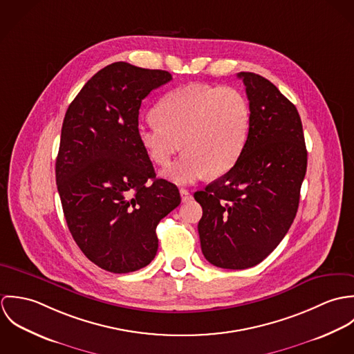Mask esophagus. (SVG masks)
Here are the masks:
<instances>
[{"label": "esophagus", "instance_id": "esophagus-1", "mask_svg": "<svg viewBox=\"0 0 354 354\" xmlns=\"http://www.w3.org/2000/svg\"><path fill=\"white\" fill-rule=\"evenodd\" d=\"M180 195H181L183 202H189L192 199V195L187 189H180Z\"/></svg>", "mask_w": 354, "mask_h": 354}]
</instances>
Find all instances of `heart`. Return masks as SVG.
Listing matches in <instances>:
<instances>
[{"label": "heart", "instance_id": "b5f03b06", "mask_svg": "<svg viewBox=\"0 0 354 354\" xmlns=\"http://www.w3.org/2000/svg\"><path fill=\"white\" fill-rule=\"evenodd\" d=\"M155 120L138 127V138L153 163L169 166L184 147L183 156L166 176L191 184L207 173H227L245 149L251 109L234 87L191 83L167 93L153 109Z\"/></svg>", "mask_w": 354, "mask_h": 354}]
</instances>
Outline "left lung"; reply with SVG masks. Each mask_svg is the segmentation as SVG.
I'll use <instances>...</instances> for the list:
<instances>
[{
	"label": "left lung",
	"mask_w": 354,
	"mask_h": 354,
	"mask_svg": "<svg viewBox=\"0 0 354 354\" xmlns=\"http://www.w3.org/2000/svg\"><path fill=\"white\" fill-rule=\"evenodd\" d=\"M237 76L251 109L245 149L226 174L195 192L203 208L198 225L203 254L229 270L253 267L278 247L296 218L306 171L296 106L263 76Z\"/></svg>",
	"instance_id": "8db88e82"
}]
</instances>
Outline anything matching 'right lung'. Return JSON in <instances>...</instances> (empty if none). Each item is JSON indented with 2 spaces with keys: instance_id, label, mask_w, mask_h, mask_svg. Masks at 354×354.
Returning a JSON list of instances; mask_svg holds the SVG:
<instances>
[{
  "instance_id": "add662e5",
  "label": "right lung",
  "mask_w": 354,
  "mask_h": 354,
  "mask_svg": "<svg viewBox=\"0 0 354 354\" xmlns=\"http://www.w3.org/2000/svg\"><path fill=\"white\" fill-rule=\"evenodd\" d=\"M170 80L166 71L114 62L65 113L55 160L64 216L82 252L114 274L151 263L156 225L181 203L174 184L156 178L138 138L142 101Z\"/></svg>"
}]
</instances>
